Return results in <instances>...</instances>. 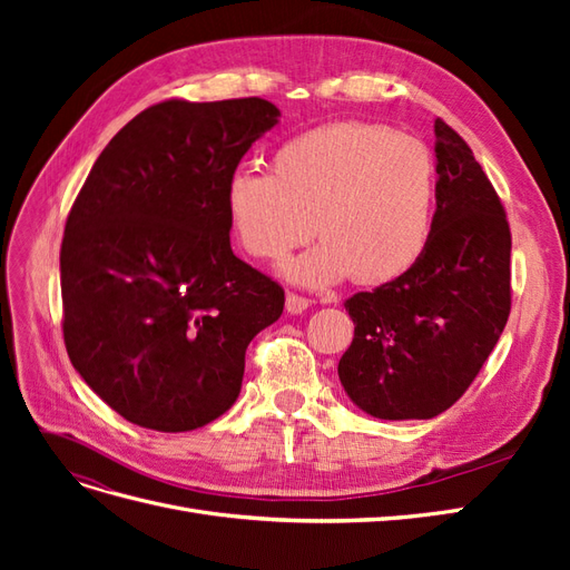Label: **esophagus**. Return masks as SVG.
Here are the masks:
<instances>
[{"mask_svg":"<svg viewBox=\"0 0 570 570\" xmlns=\"http://www.w3.org/2000/svg\"><path fill=\"white\" fill-rule=\"evenodd\" d=\"M285 308H287V314H304L308 308V299L297 295V292H287Z\"/></svg>","mask_w":570,"mask_h":570,"instance_id":"34e87169","label":"esophagus"}]
</instances>
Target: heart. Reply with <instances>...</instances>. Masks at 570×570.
Here are the masks:
<instances>
[{
	"instance_id": "obj_1",
	"label": "heart",
	"mask_w": 570,
	"mask_h": 570,
	"mask_svg": "<svg viewBox=\"0 0 570 570\" xmlns=\"http://www.w3.org/2000/svg\"><path fill=\"white\" fill-rule=\"evenodd\" d=\"M271 170L237 168L226 183L230 230L258 262H278L316 230L323 243L285 266L299 285L350 275L385 285L421 262L438 199L435 159L423 142L383 124L337 120L287 137Z\"/></svg>"
}]
</instances>
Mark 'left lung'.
<instances>
[{
  "label": "left lung",
  "instance_id": "1",
  "mask_svg": "<svg viewBox=\"0 0 570 570\" xmlns=\"http://www.w3.org/2000/svg\"><path fill=\"white\" fill-rule=\"evenodd\" d=\"M438 209L421 262L344 302L354 340L340 358L350 400L375 419H435L461 400L511 312L504 204L463 137L435 120Z\"/></svg>",
  "mask_w": 570,
  "mask_h": 570
}]
</instances>
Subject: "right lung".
<instances>
[{
    "mask_svg": "<svg viewBox=\"0 0 570 570\" xmlns=\"http://www.w3.org/2000/svg\"><path fill=\"white\" fill-rule=\"evenodd\" d=\"M281 111L166 99L99 154L61 243L63 342L126 421L185 433L226 413L285 289L230 249L226 183Z\"/></svg>",
    "mask_w": 570,
    "mask_h": 570,
    "instance_id": "1",
    "label": "right lung"
}]
</instances>
